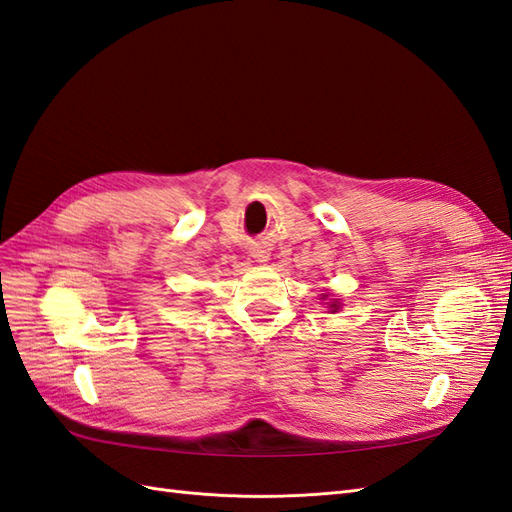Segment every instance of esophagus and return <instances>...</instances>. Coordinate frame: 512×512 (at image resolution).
Segmentation results:
<instances>
[{
  "label": "esophagus",
  "instance_id": "1",
  "mask_svg": "<svg viewBox=\"0 0 512 512\" xmlns=\"http://www.w3.org/2000/svg\"><path fill=\"white\" fill-rule=\"evenodd\" d=\"M253 257H255L257 261H266V259H268V253H266V251H259V248H257V251H253Z\"/></svg>",
  "mask_w": 512,
  "mask_h": 512
}]
</instances>
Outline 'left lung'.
I'll use <instances>...</instances> for the list:
<instances>
[{
  "label": "left lung",
  "instance_id": "1",
  "mask_svg": "<svg viewBox=\"0 0 512 512\" xmlns=\"http://www.w3.org/2000/svg\"><path fill=\"white\" fill-rule=\"evenodd\" d=\"M331 307H335V309H337V305H335V303H333V305H331Z\"/></svg>",
  "mask_w": 512,
  "mask_h": 512
}]
</instances>
